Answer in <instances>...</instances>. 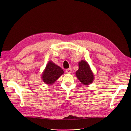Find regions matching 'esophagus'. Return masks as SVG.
I'll list each match as a JSON object with an SVG mask.
<instances>
[{"label":"esophagus","mask_w":131,"mask_h":131,"mask_svg":"<svg viewBox=\"0 0 131 131\" xmlns=\"http://www.w3.org/2000/svg\"><path fill=\"white\" fill-rule=\"evenodd\" d=\"M72 69L71 68H68V69H66V72L67 73H72Z\"/></svg>","instance_id":"1"}]
</instances>
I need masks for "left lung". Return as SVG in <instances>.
Listing matches in <instances>:
<instances>
[{"instance_id":"obj_1","label":"left lung","mask_w":131,"mask_h":131,"mask_svg":"<svg viewBox=\"0 0 131 131\" xmlns=\"http://www.w3.org/2000/svg\"><path fill=\"white\" fill-rule=\"evenodd\" d=\"M76 75L80 81L84 85L90 84L94 79L88 63L83 60L79 63V69L76 72Z\"/></svg>"}]
</instances>
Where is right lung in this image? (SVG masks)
Segmentation results:
<instances>
[{"mask_svg":"<svg viewBox=\"0 0 131 131\" xmlns=\"http://www.w3.org/2000/svg\"><path fill=\"white\" fill-rule=\"evenodd\" d=\"M64 73L63 69L52 63L49 62L42 74V79L46 84H52Z\"/></svg>","mask_w":131,"mask_h":131,"instance_id":"add662e5","label":"right lung"}]
</instances>
